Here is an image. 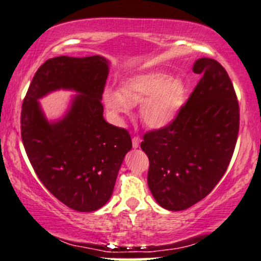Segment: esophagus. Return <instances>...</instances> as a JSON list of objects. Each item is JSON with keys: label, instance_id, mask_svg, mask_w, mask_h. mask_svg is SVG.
I'll list each match as a JSON object with an SVG mask.
<instances>
[{"label": "esophagus", "instance_id": "1", "mask_svg": "<svg viewBox=\"0 0 261 261\" xmlns=\"http://www.w3.org/2000/svg\"><path fill=\"white\" fill-rule=\"evenodd\" d=\"M142 139L138 137V136H135L134 138H132V146H134V149H137L139 148V144H141Z\"/></svg>", "mask_w": 261, "mask_h": 261}]
</instances>
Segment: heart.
Listing matches in <instances>:
<instances>
[{
  "mask_svg": "<svg viewBox=\"0 0 261 261\" xmlns=\"http://www.w3.org/2000/svg\"><path fill=\"white\" fill-rule=\"evenodd\" d=\"M188 87L185 80L162 71H145L126 78L120 90L105 89L102 101L116 118L130 115L131 106L141 104L139 118L151 130L174 122L186 104Z\"/></svg>",
  "mask_w": 261,
  "mask_h": 261,
  "instance_id": "b5f03b06",
  "label": "heart"
}]
</instances>
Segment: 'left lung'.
Listing matches in <instances>:
<instances>
[{
	"label": "left lung",
	"instance_id": "left-lung-1",
	"mask_svg": "<svg viewBox=\"0 0 261 261\" xmlns=\"http://www.w3.org/2000/svg\"><path fill=\"white\" fill-rule=\"evenodd\" d=\"M193 72L201 80L176 119L145 134L141 143L150 162V192L161 207L174 212L192 207L214 189L239 132V104L225 68L201 58Z\"/></svg>",
	"mask_w": 261,
	"mask_h": 261
}]
</instances>
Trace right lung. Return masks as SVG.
Returning a JSON list of instances; mask_svg holds the SVG:
<instances>
[{
  "label": "right lung",
  "mask_w": 261,
  "mask_h": 261,
  "mask_svg": "<svg viewBox=\"0 0 261 261\" xmlns=\"http://www.w3.org/2000/svg\"><path fill=\"white\" fill-rule=\"evenodd\" d=\"M109 71L110 61L100 56L48 59L35 73L22 104V142L36 175L59 201L78 212L108 203L132 148L129 132L102 116ZM60 89L77 94L60 119L49 121L38 100Z\"/></svg>",
  "instance_id": "right-lung-1"
}]
</instances>
